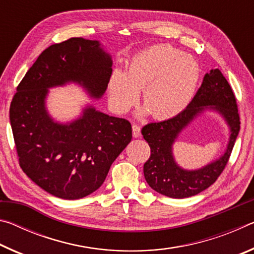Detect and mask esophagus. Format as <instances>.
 Returning <instances> with one entry per match:
<instances>
[{"instance_id": "1", "label": "esophagus", "mask_w": 254, "mask_h": 254, "mask_svg": "<svg viewBox=\"0 0 254 254\" xmlns=\"http://www.w3.org/2000/svg\"><path fill=\"white\" fill-rule=\"evenodd\" d=\"M132 134L134 137L141 136V127L137 126V124H133L132 126Z\"/></svg>"}]
</instances>
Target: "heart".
I'll list each match as a JSON object with an SVG mask.
<instances>
[{
  "instance_id": "1",
  "label": "heart",
  "mask_w": 254,
  "mask_h": 254,
  "mask_svg": "<svg viewBox=\"0 0 254 254\" xmlns=\"http://www.w3.org/2000/svg\"><path fill=\"white\" fill-rule=\"evenodd\" d=\"M199 65L189 54H182L170 45H156L133 56L126 74L114 70L107 92L110 104L117 113H126L142 101L154 119L177 117L191 102L199 79Z\"/></svg>"
}]
</instances>
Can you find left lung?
<instances>
[{
  "label": "left lung",
  "mask_w": 254,
  "mask_h": 254,
  "mask_svg": "<svg viewBox=\"0 0 254 254\" xmlns=\"http://www.w3.org/2000/svg\"><path fill=\"white\" fill-rule=\"evenodd\" d=\"M205 109L221 114L230 128V139L222 156L199 170L187 171L178 166L172 154V145L180 132ZM238 104L229 81L220 69H212L204 76L203 83L189 105L177 117L161 122L149 123L142 135L151 149L144 163L143 173L153 190L171 198H186L199 194L220 177L229 161L240 131Z\"/></svg>",
  "instance_id": "left-lung-1"
}]
</instances>
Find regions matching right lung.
Wrapping results in <instances>:
<instances>
[{
  "instance_id": "1",
  "label": "right lung",
  "mask_w": 254,
  "mask_h": 254,
  "mask_svg": "<svg viewBox=\"0 0 254 254\" xmlns=\"http://www.w3.org/2000/svg\"><path fill=\"white\" fill-rule=\"evenodd\" d=\"M112 58L97 40L70 38L41 53L21 80L10 106L20 167L49 194L79 199L104 183L110 167L132 139L126 119L86 106L69 123L54 121L46 109L48 89L76 83L93 98L105 93Z\"/></svg>"
}]
</instances>
